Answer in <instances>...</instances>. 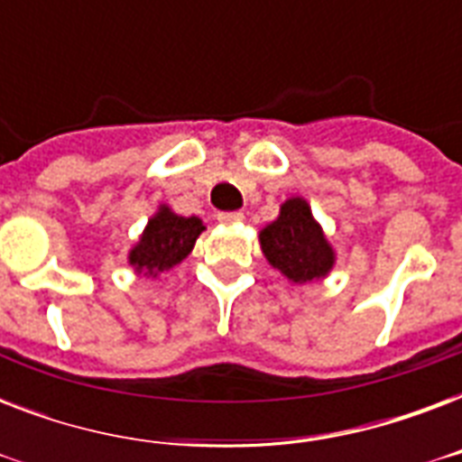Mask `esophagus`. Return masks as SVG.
<instances>
[{
    "mask_svg": "<svg viewBox=\"0 0 462 462\" xmlns=\"http://www.w3.org/2000/svg\"><path fill=\"white\" fill-rule=\"evenodd\" d=\"M217 220L223 225H237L245 220V213H239V210H235V213H217Z\"/></svg>",
    "mask_w": 462,
    "mask_h": 462,
    "instance_id": "obj_1",
    "label": "esophagus"
}]
</instances>
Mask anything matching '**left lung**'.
<instances>
[{
	"label": "left lung",
	"mask_w": 462,
	"mask_h": 462,
	"mask_svg": "<svg viewBox=\"0 0 462 462\" xmlns=\"http://www.w3.org/2000/svg\"><path fill=\"white\" fill-rule=\"evenodd\" d=\"M261 252L290 282L321 281L336 266V249L302 196H290L273 223L259 232Z\"/></svg>",
	"instance_id": "left-lung-1"
}]
</instances>
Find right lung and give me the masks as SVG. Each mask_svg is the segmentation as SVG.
<instances>
[{
    "instance_id": "obj_1",
    "label": "right lung",
    "mask_w": 462,
    "mask_h": 462,
    "mask_svg": "<svg viewBox=\"0 0 462 462\" xmlns=\"http://www.w3.org/2000/svg\"><path fill=\"white\" fill-rule=\"evenodd\" d=\"M203 230L206 225L201 217L177 216L170 206L160 203L155 216L141 232L139 242L129 252V266L134 273L158 278L187 259Z\"/></svg>"
}]
</instances>
